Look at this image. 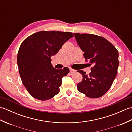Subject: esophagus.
I'll list each match as a JSON object with an SVG mask.
<instances>
[{
	"label": "esophagus",
	"instance_id": "34e87169",
	"mask_svg": "<svg viewBox=\"0 0 132 132\" xmlns=\"http://www.w3.org/2000/svg\"><path fill=\"white\" fill-rule=\"evenodd\" d=\"M75 72H76V70H75L72 69V68H70V72L71 74H74Z\"/></svg>",
	"mask_w": 132,
	"mask_h": 132
}]
</instances>
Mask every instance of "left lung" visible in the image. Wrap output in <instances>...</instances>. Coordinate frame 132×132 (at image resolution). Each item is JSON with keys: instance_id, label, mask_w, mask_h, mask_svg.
Masks as SVG:
<instances>
[{"instance_id": "left-lung-1", "label": "left lung", "mask_w": 132, "mask_h": 132, "mask_svg": "<svg viewBox=\"0 0 132 132\" xmlns=\"http://www.w3.org/2000/svg\"><path fill=\"white\" fill-rule=\"evenodd\" d=\"M77 43L84 52V57L91 64L88 75L83 70L78 71L83 79L78 84L80 92L90 98L103 96L112 85L119 64V53L110 42L102 36L88 33H74Z\"/></svg>"}]
</instances>
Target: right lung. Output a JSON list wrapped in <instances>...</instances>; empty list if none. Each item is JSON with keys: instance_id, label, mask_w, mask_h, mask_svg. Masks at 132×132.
Here are the masks:
<instances>
[{"instance_id": "add662e5", "label": "right lung", "mask_w": 132, "mask_h": 132, "mask_svg": "<svg viewBox=\"0 0 132 132\" xmlns=\"http://www.w3.org/2000/svg\"><path fill=\"white\" fill-rule=\"evenodd\" d=\"M73 36L70 32L43 30L22 42L17 58L19 74L27 90L36 99L48 100L60 92L62 78L69 69L53 68L51 57Z\"/></svg>"}]
</instances>
